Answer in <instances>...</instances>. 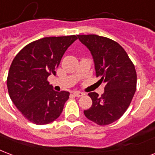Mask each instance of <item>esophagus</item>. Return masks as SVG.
I'll return each mask as SVG.
<instances>
[{"label": "esophagus", "instance_id": "1", "mask_svg": "<svg viewBox=\"0 0 155 155\" xmlns=\"http://www.w3.org/2000/svg\"><path fill=\"white\" fill-rule=\"evenodd\" d=\"M73 94H74L75 97H81V96L84 95V94L82 92H80V91H75V92L73 93Z\"/></svg>", "mask_w": 155, "mask_h": 155}]
</instances>
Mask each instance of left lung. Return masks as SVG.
Returning <instances> with one entry per match:
<instances>
[{
	"mask_svg": "<svg viewBox=\"0 0 155 155\" xmlns=\"http://www.w3.org/2000/svg\"><path fill=\"white\" fill-rule=\"evenodd\" d=\"M91 52L98 82L104 84V93H89L92 106L84 110L87 118L99 126L118 120L130 106L136 89L135 66L123 48L115 41L95 34L77 35Z\"/></svg>",
	"mask_w": 155,
	"mask_h": 155,
	"instance_id": "left-lung-1",
	"label": "left lung"
}]
</instances>
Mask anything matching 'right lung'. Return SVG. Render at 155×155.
Listing matches in <instances>:
<instances>
[{
	"instance_id": "1",
	"label": "right lung",
	"mask_w": 155,
	"mask_h": 155,
	"mask_svg": "<svg viewBox=\"0 0 155 155\" xmlns=\"http://www.w3.org/2000/svg\"><path fill=\"white\" fill-rule=\"evenodd\" d=\"M77 36L47 37L28 43L10 65L7 89L13 104L25 118L37 125L58 118L70 93L56 92L48 77L56 74L61 57Z\"/></svg>"
}]
</instances>
